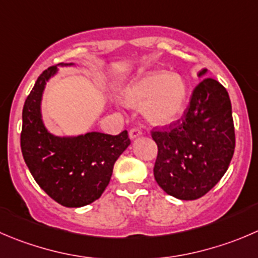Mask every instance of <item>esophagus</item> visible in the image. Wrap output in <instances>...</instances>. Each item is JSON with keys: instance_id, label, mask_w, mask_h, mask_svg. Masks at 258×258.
<instances>
[{"instance_id": "1", "label": "esophagus", "mask_w": 258, "mask_h": 258, "mask_svg": "<svg viewBox=\"0 0 258 258\" xmlns=\"http://www.w3.org/2000/svg\"><path fill=\"white\" fill-rule=\"evenodd\" d=\"M142 135V131L140 128H137V127H134V128L130 130V139H136V137L141 136Z\"/></svg>"}]
</instances>
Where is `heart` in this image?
Here are the masks:
<instances>
[{
  "label": "heart",
  "instance_id": "b5f03b06",
  "mask_svg": "<svg viewBox=\"0 0 258 258\" xmlns=\"http://www.w3.org/2000/svg\"><path fill=\"white\" fill-rule=\"evenodd\" d=\"M124 99L132 107L145 104V114L154 123H170L184 112L187 84L181 76L164 71L137 77L124 91Z\"/></svg>",
  "mask_w": 258,
  "mask_h": 258
}]
</instances>
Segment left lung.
Listing matches in <instances>:
<instances>
[{"label":"left lung","mask_w":258,"mask_h":258,"mask_svg":"<svg viewBox=\"0 0 258 258\" xmlns=\"http://www.w3.org/2000/svg\"><path fill=\"white\" fill-rule=\"evenodd\" d=\"M206 73L202 69L198 76ZM151 137L157 145L154 176L159 186L181 201L206 196L227 171L236 146L227 89L216 79H203L182 118L155 127Z\"/></svg>","instance_id":"1"}]
</instances>
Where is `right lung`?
I'll return each mask as SVG.
<instances>
[{"instance_id": "obj_1", "label": "right lung", "mask_w": 258, "mask_h": 258, "mask_svg": "<svg viewBox=\"0 0 258 258\" xmlns=\"http://www.w3.org/2000/svg\"><path fill=\"white\" fill-rule=\"evenodd\" d=\"M72 66V64H69ZM50 67L37 78L22 109L21 151L35 181L56 203L68 208L88 206L102 196L113 165L131 144L127 131L119 135L88 132L77 137L54 136L41 119V96Z\"/></svg>"}]
</instances>
